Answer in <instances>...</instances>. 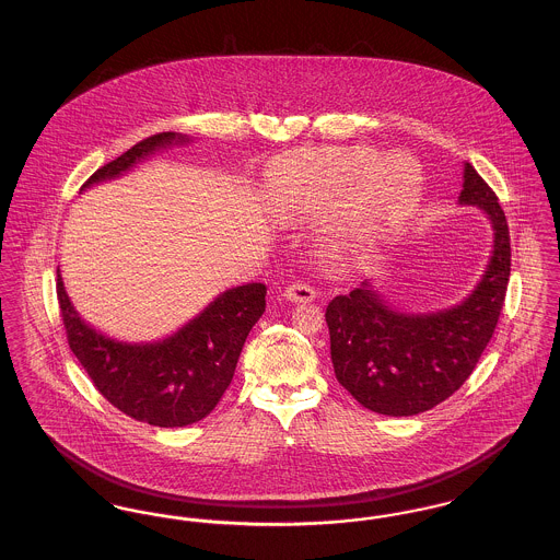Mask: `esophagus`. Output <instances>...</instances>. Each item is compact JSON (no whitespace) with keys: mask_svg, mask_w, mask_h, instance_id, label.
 Here are the masks:
<instances>
[{"mask_svg":"<svg viewBox=\"0 0 560 560\" xmlns=\"http://www.w3.org/2000/svg\"><path fill=\"white\" fill-rule=\"evenodd\" d=\"M283 295H285L288 300H292V302H311V300L317 298V292H315V288H313L311 283H306V281H293V283H290V285L285 288Z\"/></svg>","mask_w":560,"mask_h":560,"instance_id":"obj_1","label":"esophagus"}]
</instances>
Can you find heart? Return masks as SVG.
<instances>
[{"mask_svg": "<svg viewBox=\"0 0 560 560\" xmlns=\"http://www.w3.org/2000/svg\"><path fill=\"white\" fill-rule=\"evenodd\" d=\"M420 165L407 155L380 160L368 147H327L295 153L270 176V203L281 215H311L347 195L338 226L348 247L365 249L418 206Z\"/></svg>", "mask_w": 560, "mask_h": 560, "instance_id": "b5f03b06", "label": "heart"}]
</instances>
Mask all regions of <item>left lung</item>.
Segmentation results:
<instances>
[{
    "mask_svg": "<svg viewBox=\"0 0 560 560\" xmlns=\"http://www.w3.org/2000/svg\"><path fill=\"white\" fill-rule=\"evenodd\" d=\"M459 201L482 208L495 231L485 277L459 306L405 315L388 308L368 283L327 304L336 377L375 413L416 416L450 399L470 377L495 331L510 279L506 213L470 163L464 167Z\"/></svg>",
    "mask_w": 560,
    "mask_h": 560,
    "instance_id": "1",
    "label": "left lung"
}]
</instances>
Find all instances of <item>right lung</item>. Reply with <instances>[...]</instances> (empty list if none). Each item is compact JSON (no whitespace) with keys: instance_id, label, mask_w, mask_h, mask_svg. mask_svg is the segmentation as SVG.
<instances>
[{"instance_id":"right-lung-1","label":"right lung","mask_w":560,"mask_h":560,"mask_svg":"<svg viewBox=\"0 0 560 560\" xmlns=\"http://www.w3.org/2000/svg\"><path fill=\"white\" fill-rule=\"evenodd\" d=\"M185 136L160 132L140 140L96 170L83 187L115 178L136 161ZM56 295L69 347L105 399L138 422L178 428L203 420L229 388L249 329L267 308V285L247 283L220 293L172 338L124 345L85 325L71 306L56 270Z\"/></svg>"}]
</instances>
